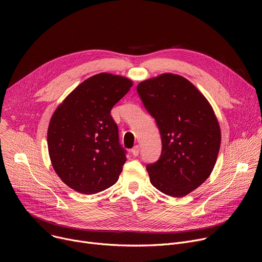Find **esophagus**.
<instances>
[{"mask_svg": "<svg viewBox=\"0 0 262 262\" xmlns=\"http://www.w3.org/2000/svg\"><path fill=\"white\" fill-rule=\"evenodd\" d=\"M139 153H140V146L139 145H135L133 148H132V154L135 156V157H137L139 155Z\"/></svg>", "mask_w": 262, "mask_h": 262, "instance_id": "1", "label": "esophagus"}]
</instances>
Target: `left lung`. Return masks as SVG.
Here are the masks:
<instances>
[{"label": "left lung", "instance_id": "left-lung-1", "mask_svg": "<svg viewBox=\"0 0 262 262\" xmlns=\"http://www.w3.org/2000/svg\"><path fill=\"white\" fill-rule=\"evenodd\" d=\"M140 99L159 128L161 155L146 170L162 193L182 198L212 172L221 144L213 109L194 85L172 73L141 81Z\"/></svg>", "mask_w": 262, "mask_h": 262}]
</instances>
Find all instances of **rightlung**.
Returning <instances> with one entry per match:
<instances>
[{
  "instance_id": "obj_1",
  "label": "right lung",
  "mask_w": 262,
  "mask_h": 262,
  "mask_svg": "<svg viewBox=\"0 0 262 262\" xmlns=\"http://www.w3.org/2000/svg\"><path fill=\"white\" fill-rule=\"evenodd\" d=\"M133 81L109 73L82 81L55 110L48 129L52 166L60 180L82 194L115 185L126 161L110 110Z\"/></svg>"
}]
</instances>
